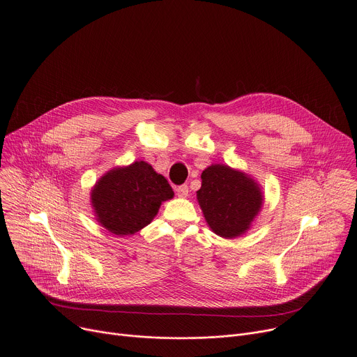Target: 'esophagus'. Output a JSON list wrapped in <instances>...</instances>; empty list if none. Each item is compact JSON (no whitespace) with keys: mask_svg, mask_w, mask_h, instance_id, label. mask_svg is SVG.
<instances>
[{"mask_svg":"<svg viewBox=\"0 0 357 357\" xmlns=\"http://www.w3.org/2000/svg\"><path fill=\"white\" fill-rule=\"evenodd\" d=\"M175 192H176V195H178L179 198H186V197H188V192H189L188 185H179V186H176V188H175Z\"/></svg>","mask_w":357,"mask_h":357,"instance_id":"1","label":"esophagus"}]
</instances>
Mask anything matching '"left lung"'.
<instances>
[{
	"label": "left lung",
	"mask_w": 357,
	"mask_h": 357,
	"mask_svg": "<svg viewBox=\"0 0 357 357\" xmlns=\"http://www.w3.org/2000/svg\"><path fill=\"white\" fill-rule=\"evenodd\" d=\"M198 202L211 229L222 238L246 232L262 206V192L245 174L226 165H212L202 175Z\"/></svg>",
	"instance_id": "obj_1"
}]
</instances>
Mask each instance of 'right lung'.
<instances>
[{"label": "right lung", "mask_w": 357, "mask_h": 357, "mask_svg": "<svg viewBox=\"0 0 357 357\" xmlns=\"http://www.w3.org/2000/svg\"><path fill=\"white\" fill-rule=\"evenodd\" d=\"M172 197L167 178L144 160L109 171L91 193L98 222L119 236L141 231L155 218L160 204Z\"/></svg>", "instance_id": "obj_1"}]
</instances>
